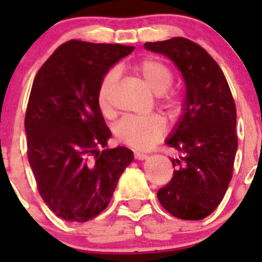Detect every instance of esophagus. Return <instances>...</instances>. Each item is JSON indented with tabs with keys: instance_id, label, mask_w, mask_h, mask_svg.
<instances>
[{
	"instance_id": "1",
	"label": "esophagus",
	"mask_w": 262,
	"mask_h": 262,
	"mask_svg": "<svg viewBox=\"0 0 262 262\" xmlns=\"http://www.w3.org/2000/svg\"><path fill=\"white\" fill-rule=\"evenodd\" d=\"M134 156H135V159L138 160H145L148 157L147 154H143V152H138L136 151L135 154H134Z\"/></svg>"
}]
</instances>
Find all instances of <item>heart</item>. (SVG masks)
<instances>
[{"label": "heart", "mask_w": 262, "mask_h": 262, "mask_svg": "<svg viewBox=\"0 0 262 262\" xmlns=\"http://www.w3.org/2000/svg\"><path fill=\"white\" fill-rule=\"evenodd\" d=\"M135 75L144 81L149 89L156 94L165 93L173 84V73L166 64L154 57H144L134 62L131 67ZM117 73L108 71L101 80L97 93L98 107L105 117L110 118L114 114V108L110 103V89L115 82ZM166 106L170 110H180L182 105V97L177 92H172L166 96ZM166 123L160 115L149 117H128L123 118L115 127V135L120 142L136 149H145L154 145L165 134Z\"/></svg>", "instance_id": "b5f03b06"}]
</instances>
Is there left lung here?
Listing matches in <instances>:
<instances>
[{"label":"left lung","mask_w":262,"mask_h":262,"mask_svg":"<svg viewBox=\"0 0 262 262\" xmlns=\"http://www.w3.org/2000/svg\"><path fill=\"white\" fill-rule=\"evenodd\" d=\"M144 47L173 60L186 85L184 114L166 144L173 177L157 191L164 209L184 221L209 216L223 200L237 151L236 106L221 67L205 48L186 38L148 41Z\"/></svg>","instance_id":"left-lung-1"}]
</instances>
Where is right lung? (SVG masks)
Wrapping results in <instances>:
<instances>
[{"label": "right lung", "mask_w": 262, "mask_h": 262, "mask_svg": "<svg viewBox=\"0 0 262 262\" xmlns=\"http://www.w3.org/2000/svg\"><path fill=\"white\" fill-rule=\"evenodd\" d=\"M133 51L73 39L34 78L25 117L27 157L39 194L64 221L84 223L101 214L133 161L126 147L98 151L111 133L97 102L103 76Z\"/></svg>", "instance_id": "1"}]
</instances>
